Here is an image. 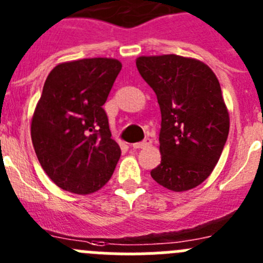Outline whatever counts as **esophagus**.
Listing matches in <instances>:
<instances>
[{
  "instance_id": "esophagus-1",
  "label": "esophagus",
  "mask_w": 263,
  "mask_h": 263,
  "mask_svg": "<svg viewBox=\"0 0 263 263\" xmlns=\"http://www.w3.org/2000/svg\"><path fill=\"white\" fill-rule=\"evenodd\" d=\"M151 144V139L150 138H144L142 142H138V143H133L134 148H144L148 147Z\"/></svg>"
}]
</instances>
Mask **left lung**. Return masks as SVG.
I'll use <instances>...</instances> for the list:
<instances>
[{"mask_svg": "<svg viewBox=\"0 0 263 263\" xmlns=\"http://www.w3.org/2000/svg\"><path fill=\"white\" fill-rule=\"evenodd\" d=\"M137 69L161 113V161L151 177L173 192L198 186L213 172L230 132L218 78L203 62L176 54L142 56Z\"/></svg>", "mask_w": 263, "mask_h": 263, "instance_id": "8db88e82", "label": "left lung"}]
</instances>
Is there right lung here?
<instances>
[{
    "instance_id": "add662e5",
    "label": "right lung",
    "mask_w": 263,
    "mask_h": 263,
    "mask_svg": "<svg viewBox=\"0 0 263 263\" xmlns=\"http://www.w3.org/2000/svg\"><path fill=\"white\" fill-rule=\"evenodd\" d=\"M121 62L83 59L47 77L31 124L39 163L57 186L90 194L112 177L121 150L110 138L104 103Z\"/></svg>"
}]
</instances>
